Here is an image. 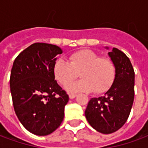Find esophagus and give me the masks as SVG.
Segmentation results:
<instances>
[{"mask_svg": "<svg viewBox=\"0 0 148 148\" xmlns=\"http://www.w3.org/2000/svg\"><path fill=\"white\" fill-rule=\"evenodd\" d=\"M76 96H77V95H76V94H73V93H70V95H69L70 99H74V98H75Z\"/></svg>", "mask_w": 148, "mask_h": 148, "instance_id": "esophagus-1", "label": "esophagus"}]
</instances>
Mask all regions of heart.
<instances>
[{"mask_svg":"<svg viewBox=\"0 0 148 148\" xmlns=\"http://www.w3.org/2000/svg\"><path fill=\"white\" fill-rule=\"evenodd\" d=\"M53 75L62 87H66L75 78L78 73L81 80L68 85L71 92L91 91L101 94L112 86L115 78V66L111 59L101 57L89 49H82L72 53L69 61L58 58L53 65Z\"/></svg>","mask_w":148,"mask_h":148,"instance_id":"obj_1","label":"heart"}]
</instances>
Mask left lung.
<instances>
[{"label":"left lung","instance_id":"8db88e82","mask_svg":"<svg viewBox=\"0 0 148 148\" xmlns=\"http://www.w3.org/2000/svg\"><path fill=\"white\" fill-rule=\"evenodd\" d=\"M108 56L115 66L114 81L103 96L90 99L85 110L89 124L102 134L113 133L126 122L134 98V71L129 57L116 48Z\"/></svg>","mask_w":148,"mask_h":148}]
</instances>
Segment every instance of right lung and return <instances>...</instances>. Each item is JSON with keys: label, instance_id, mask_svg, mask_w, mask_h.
Masks as SVG:
<instances>
[{"label": "right lung", "instance_id": "right-lung-1", "mask_svg": "<svg viewBox=\"0 0 148 148\" xmlns=\"http://www.w3.org/2000/svg\"><path fill=\"white\" fill-rule=\"evenodd\" d=\"M62 50L35 43L16 57L10 85L16 115L29 132L45 136L60 126L69 95L55 80L53 65Z\"/></svg>", "mask_w": 148, "mask_h": 148}]
</instances>
